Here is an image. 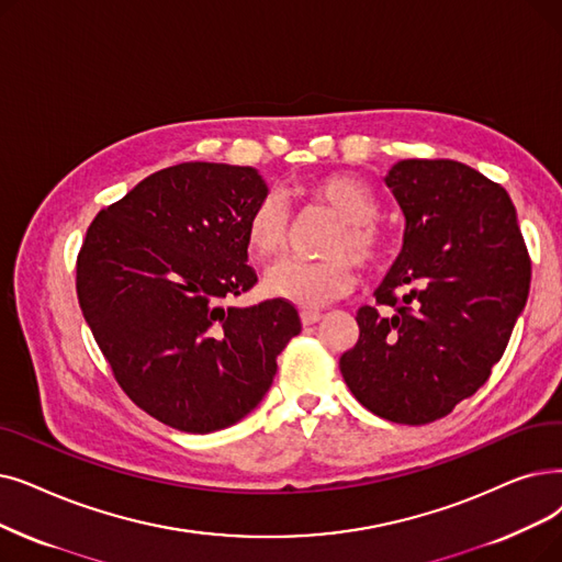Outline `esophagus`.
<instances>
[{
  "label": "esophagus",
  "mask_w": 562,
  "mask_h": 562,
  "mask_svg": "<svg viewBox=\"0 0 562 562\" xmlns=\"http://www.w3.org/2000/svg\"><path fill=\"white\" fill-rule=\"evenodd\" d=\"M301 322L303 326H314L316 322H322V312H301Z\"/></svg>",
  "instance_id": "34e87169"
}]
</instances>
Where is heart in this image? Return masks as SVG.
Masks as SVG:
<instances>
[{
	"mask_svg": "<svg viewBox=\"0 0 562 562\" xmlns=\"http://www.w3.org/2000/svg\"><path fill=\"white\" fill-rule=\"evenodd\" d=\"M312 202H319L339 217L328 238L324 259H282L266 271L263 286L271 296L301 307H324L353 289L356 263L374 266L385 257L387 238L374 223L379 204L372 190L347 175L319 177L305 186ZM289 238V211L276 194H266L246 221L248 250L257 259L280 255Z\"/></svg>",
	"mask_w": 562,
	"mask_h": 562,
	"instance_id": "1",
	"label": "heart"
}]
</instances>
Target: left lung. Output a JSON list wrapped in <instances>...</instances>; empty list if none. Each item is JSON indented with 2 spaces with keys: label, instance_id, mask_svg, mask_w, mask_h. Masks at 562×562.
Here are the masks:
<instances>
[{
  "label": "left lung",
  "instance_id": "1",
  "mask_svg": "<svg viewBox=\"0 0 562 562\" xmlns=\"http://www.w3.org/2000/svg\"><path fill=\"white\" fill-rule=\"evenodd\" d=\"M385 186L404 243L358 310L360 337L339 358L356 400L376 416L425 425L471 397L501 360L526 305L530 259L509 194L457 160H400Z\"/></svg>",
  "mask_w": 562,
  "mask_h": 562
}]
</instances>
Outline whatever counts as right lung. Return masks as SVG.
Instances as JSON below:
<instances>
[{
	"mask_svg": "<svg viewBox=\"0 0 562 562\" xmlns=\"http://www.w3.org/2000/svg\"><path fill=\"white\" fill-rule=\"evenodd\" d=\"M268 186L255 167L181 162L103 209L78 255V299L124 393L188 434L259 406L296 307L227 305L255 286L246 221Z\"/></svg>",
	"mask_w": 562,
	"mask_h": 562,
	"instance_id": "obj_1",
	"label": "right lung"
}]
</instances>
